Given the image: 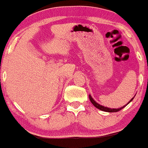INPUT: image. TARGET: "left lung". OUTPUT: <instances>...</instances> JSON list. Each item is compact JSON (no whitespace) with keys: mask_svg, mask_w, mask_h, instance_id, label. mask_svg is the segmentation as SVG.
Instances as JSON below:
<instances>
[{"mask_svg":"<svg viewBox=\"0 0 148 148\" xmlns=\"http://www.w3.org/2000/svg\"><path fill=\"white\" fill-rule=\"evenodd\" d=\"M135 96H136V95H135ZM135 96H134V97L132 98V99H131V100L129 101H128V103H127L126 104H125V105H124L123 107H120V108H118V109H115V108H110V107H104V106L101 105V104H99V103H98L97 102H96V101H95L94 99H93V98H92V96H91L90 95H89V99H90V101H91V103H93V105H94L95 107H96V108L99 109V110H101V111L107 112H118V111H120V110H122V109L124 108V107H125V106L128 105V103H130L131 101H132V100H133L134 98L135 97Z\"/></svg>","mask_w":148,"mask_h":148,"instance_id":"obj_1","label":"left lung"}]
</instances>
